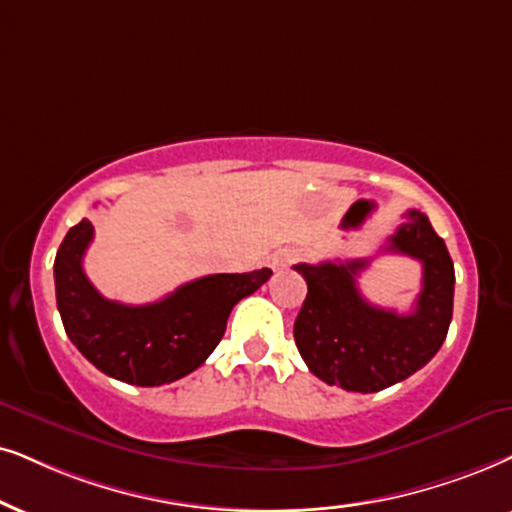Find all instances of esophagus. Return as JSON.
<instances>
[{"label": "esophagus", "mask_w": 512, "mask_h": 512, "mask_svg": "<svg viewBox=\"0 0 512 512\" xmlns=\"http://www.w3.org/2000/svg\"><path fill=\"white\" fill-rule=\"evenodd\" d=\"M293 260H295V252L293 250H278V252H274V255L269 257V267L271 269H286Z\"/></svg>", "instance_id": "esophagus-1"}]
</instances>
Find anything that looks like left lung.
<instances>
[{"mask_svg": "<svg viewBox=\"0 0 512 512\" xmlns=\"http://www.w3.org/2000/svg\"><path fill=\"white\" fill-rule=\"evenodd\" d=\"M383 250L423 264L411 314L364 300L357 276L368 260L295 264L307 281L295 345L316 378L347 392H380L423 368L442 347L454 314V262L428 217L409 210Z\"/></svg>", "mask_w": 512, "mask_h": 512, "instance_id": "1", "label": "left lung"}]
</instances>
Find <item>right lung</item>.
Listing matches in <instances>:
<instances>
[{
  "instance_id": "1",
  "label": "right lung",
  "mask_w": 512,
  "mask_h": 512,
  "mask_svg": "<svg viewBox=\"0 0 512 512\" xmlns=\"http://www.w3.org/2000/svg\"><path fill=\"white\" fill-rule=\"evenodd\" d=\"M92 238V222L82 219L56 252L58 312L82 357L129 385H165L196 371L222 340L231 309L271 276V269L212 274L158 302L122 304L106 300L84 274L82 257Z\"/></svg>"
}]
</instances>
